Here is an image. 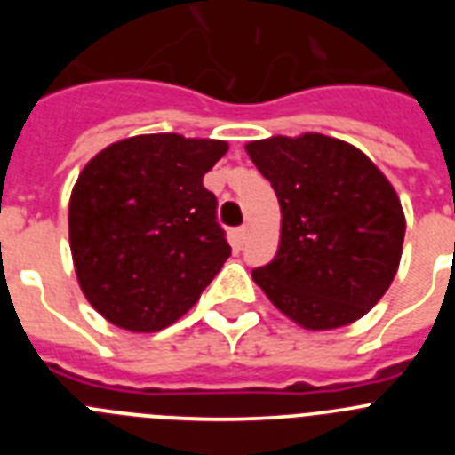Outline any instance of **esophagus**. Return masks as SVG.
<instances>
[{
    "label": "esophagus",
    "mask_w": 455,
    "mask_h": 455,
    "mask_svg": "<svg viewBox=\"0 0 455 455\" xmlns=\"http://www.w3.org/2000/svg\"><path fill=\"white\" fill-rule=\"evenodd\" d=\"M248 236H251V228H248V225H241L239 230H236V243L243 246V243L248 241Z\"/></svg>",
    "instance_id": "obj_1"
}]
</instances>
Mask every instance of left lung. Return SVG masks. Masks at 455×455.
<instances>
[{"label": "left lung", "mask_w": 455, "mask_h": 455, "mask_svg": "<svg viewBox=\"0 0 455 455\" xmlns=\"http://www.w3.org/2000/svg\"><path fill=\"white\" fill-rule=\"evenodd\" d=\"M280 203V246L252 280L305 331L363 319L399 271L405 214L383 171L355 146L307 132L246 143Z\"/></svg>", "instance_id": "1"}]
</instances>
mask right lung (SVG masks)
Here are the masks:
<instances>
[{"instance_id":"right-lung-1","label":"right lung","mask_w":455,"mask_h":455,"mask_svg":"<svg viewBox=\"0 0 455 455\" xmlns=\"http://www.w3.org/2000/svg\"><path fill=\"white\" fill-rule=\"evenodd\" d=\"M228 148L219 139L139 134L100 150L79 172L68 207L72 264L108 323L164 331L230 257L214 193L203 187Z\"/></svg>"}]
</instances>
